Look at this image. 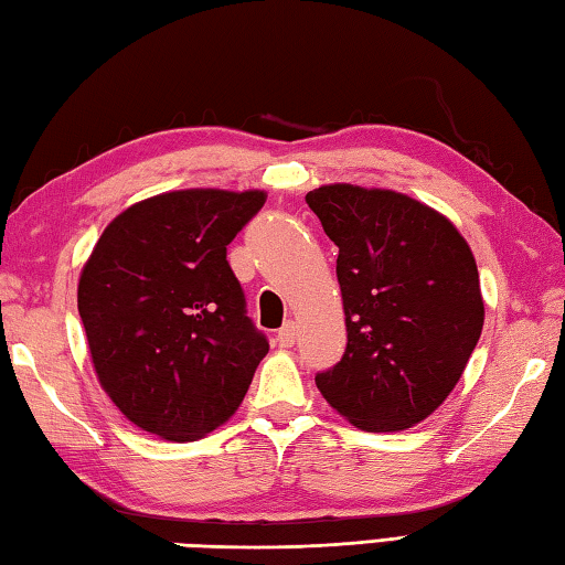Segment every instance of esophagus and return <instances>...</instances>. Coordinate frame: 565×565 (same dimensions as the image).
<instances>
[{"label": "esophagus", "mask_w": 565, "mask_h": 565, "mask_svg": "<svg viewBox=\"0 0 565 565\" xmlns=\"http://www.w3.org/2000/svg\"><path fill=\"white\" fill-rule=\"evenodd\" d=\"M295 340H298V324L288 320L280 330H277V342H280V348H292Z\"/></svg>", "instance_id": "esophagus-1"}]
</instances>
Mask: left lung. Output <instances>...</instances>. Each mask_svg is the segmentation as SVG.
<instances>
[{"instance_id": "left-lung-1", "label": "left lung", "mask_w": 565, "mask_h": 565, "mask_svg": "<svg viewBox=\"0 0 565 565\" xmlns=\"http://www.w3.org/2000/svg\"><path fill=\"white\" fill-rule=\"evenodd\" d=\"M305 201L340 247L348 348L318 390L364 431L427 419L483 328L477 260L447 217L409 195L334 183Z\"/></svg>"}]
</instances>
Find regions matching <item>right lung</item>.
Segmentation results:
<instances>
[{
  "mask_svg": "<svg viewBox=\"0 0 565 565\" xmlns=\"http://www.w3.org/2000/svg\"><path fill=\"white\" fill-rule=\"evenodd\" d=\"M263 203V191H173L98 237L78 315L98 382L136 427L195 441L241 407L270 344L225 255Z\"/></svg>",
  "mask_w": 565,
  "mask_h": 565,
  "instance_id": "1",
  "label": "right lung"
}]
</instances>
